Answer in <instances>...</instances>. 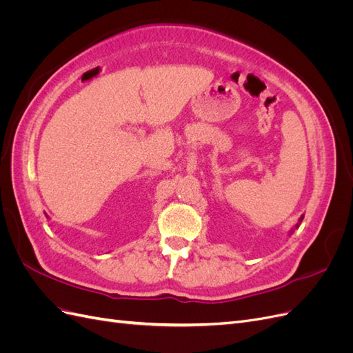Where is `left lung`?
Returning <instances> with one entry per match:
<instances>
[{
  "label": "left lung",
  "instance_id": "1",
  "mask_svg": "<svg viewBox=\"0 0 353 353\" xmlns=\"http://www.w3.org/2000/svg\"><path fill=\"white\" fill-rule=\"evenodd\" d=\"M303 216H305V215H302V216H301V218H299V221H297V223H296V225H294V228H292V230H290V231H288V236H292V234H293V232H294V230H297V228H299V227H301V222H302V221H303Z\"/></svg>",
  "mask_w": 353,
  "mask_h": 353
}]
</instances>
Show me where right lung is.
<instances>
[{
    "label": "right lung",
    "instance_id": "right-lung-1",
    "mask_svg": "<svg viewBox=\"0 0 353 353\" xmlns=\"http://www.w3.org/2000/svg\"><path fill=\"white\" fill-rule=\"evenodd\" d=\"M46 216H47V215H46ZM47 218H48V216H47Z\"/></svg>",
    "mask_w": 353,
    "mask_h": 353
}]
</instances>
